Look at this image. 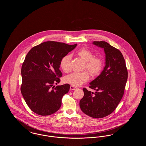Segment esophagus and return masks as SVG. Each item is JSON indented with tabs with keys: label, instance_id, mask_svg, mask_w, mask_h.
<instances>
[{
	"label": "esophagus",
	"instance_id": "obj_1",
	"mask_svg": "<svg viewBox=\"0 0 146 146\" xmlns=\"http://www.w3.org/2000/svg\"><path fill=\"white\" fill-rule=\"evenodd\" d=\"M76 89H77L76 87L74 86L71 85V86H70V90H76Z\"/></svg>",
	"mask_w": 146,
	"mask_h": 146
}]
</instances>
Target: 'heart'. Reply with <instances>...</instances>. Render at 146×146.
Instances as JSON below:
<instances>
[{
    "mask_svg": "<svg viewBox=\"0 0 146 146\" xmlns=\"http://www.w3.org/2000/svg\"><path fill=\"white\" fill-rule=\"evenodd\" d=\"M79 56L85 62L84 69H86L92 76H98L101 72L103 67V61L98 57H94V53L87 48H82L76 52ZM70 56H64L61 60L60 66L64 72L67 73L70 70ZM89 73L87 71L82 72H74L66 76V83L71 84L74 86H79L89 80Z\"/></svg>",
    "mask_w": 146,
    "mask_h": 146,
    "instance_id": "obj_1",
    "label": "heart"
}]
</instances>
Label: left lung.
I'll list each match as a JSON object with an SVG mask.
<instances>
[{"instance_id":"8db88e82","label":"left lung","mask_w":146,"mask_h":146,"mask_svg":"<svg viewBox=\"0 0 146 146\" xmlns=\"http://www.w3.org/2000/svg\"><path fill=\"white\" fill-rule=\"evenodd\" d=\"M93 44L104 48L106 65L99 76L90 83L89 88L95 94L84 88V96L80 101V107L92 118H102L115 110L123 96L127 79V70L121 52L104 41Z\"/></svg>"}]
</instances>
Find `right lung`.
Here are the masks:
<instances>
[{
    "label": "right lung",
    "instance_id": "add662e5",
    "mask_svg": "<svg viewBox=\"0 0 146 146\" xmlns=\"http://www.w3.org/2000/svg\"><path fill=\"white\" fill-rule=\"evenodd\" d=\"M76 44L44 42L31 49L21 68V94L29 108L35 113L46 116L61 107L62 98L70 90L66 84L55 87L62 76L59 70L64 56L74 49Z\"/></svg>",
    "mask_w": 146,
    "mask_h": 146
}]
</instances>
